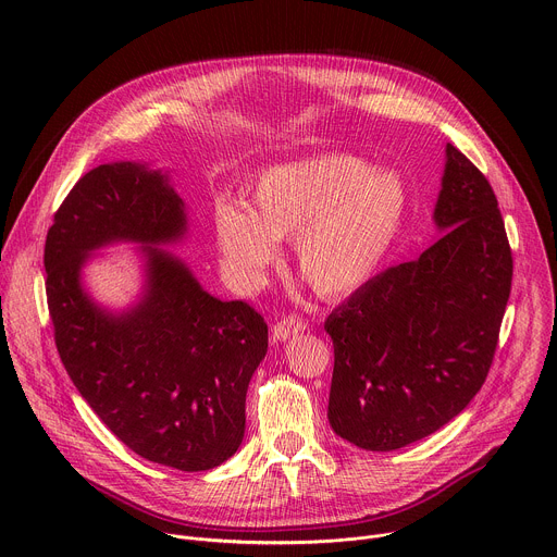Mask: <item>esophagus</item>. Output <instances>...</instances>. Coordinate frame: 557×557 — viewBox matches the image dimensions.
I'll return each instance as SVG.
<instances>
[{"label":"esophagus","mask_w":557,"mask_h":557,"mask_svg":"<svg viewBox=\"0 0 557 557\" xmlns=\"http://www.w3.org/2000/svg\"><path fill=\"white\" fill-rule=\"evenodd\" d=\"M306 329H308V324L301 320V317H286V320H282L273 326V337L280 342H286L288 337L304 333Z\"/></svg>","instance_id":"1"}]
</instances>
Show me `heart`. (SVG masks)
<instances>
[{"label": "heart", "instance_id": "1", "mask_svg": "<svg viewBox=\"0 0 557 557\" xmlns=\"http://www.w3.org/2000/svg\"><path fill=\"white\" fill-rule=\"evenodd\" d=\"M410 209L406 178L370 170L348 153L297 158L264 170L249 200H215L211 224L222 267L240 290H256L293 235V258L324 297L366 286L399 240Z\"/></svg>", "mask_w": 557, "mask_h": 557}]
</instances>
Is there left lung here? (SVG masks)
Masks as SVG:
<instances>
[{
	"label": "left lung",
	"mask_w": 557,
	"mask_h": 557,
	"mask_svg": "<svg viewBox=\"0 0 557 557\" xmlns=\"http://www.w3.org/2000/svg\"><path fill=\"white\" fill-rule=\"evenodd\" d=\"M443 235L335 308L329 421L370 451L421 441L460 414L487 379L513 260L490 181L451 143L434 207Z\"/></svg>",
	"instance_id": "obj_1"
}]
</instances>
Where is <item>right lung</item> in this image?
<instances>
[{
    "label": "right lung",
    "instance_id": "obj_1",
    "mask_svg": "<svg viewBox=\"0 0 557 557\" xmlns=\"http://www.w3.org/2000/svg\"><path fill=\"white\" fill-rule=\"evenodd\" d=\"M183 198L161 170L110 163L72 187L48 228L44 267L59 357L97 417L138 456L181 471L231 458L245 438V404L269 348L264 317L209 295L158 245L183 240ZM143 244L146 284L121 313L81 284L91 251Z\"/></svg>",
    "mask_w": 557,
    "mask_h": 557
}]
</instances>
